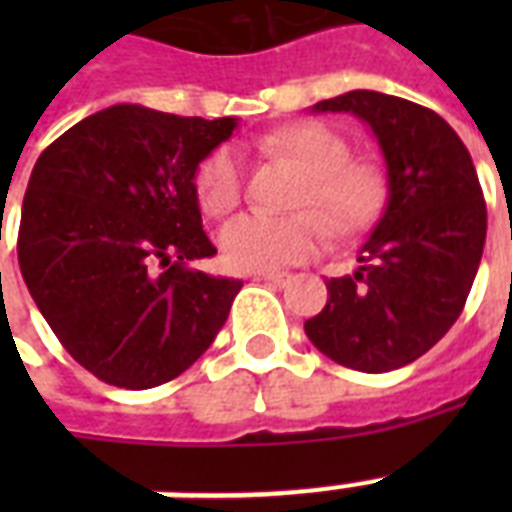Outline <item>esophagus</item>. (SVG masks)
Here are the masks:
<instances>
[{"instance_id":"34e87169","label":"esophagus","mask_w":512,"mask_h":512,"mask_svg":"<svg viewBox=\"0 0 512 512\" xmlns=\"http://www.w3.org/2000/svg\"><path fill=\"white\" fill-rule=\"evenodd\" d=\"M257 279L268 281V284H273V287H289L295 276L287 271H268V273H257Z\"/></svg>"}]
</instances>
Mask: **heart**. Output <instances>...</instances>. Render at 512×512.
I'll return each mask as SVG.
<instances>
[{"mask_svg":"<svg viewBox=\"0 0 512 512\" xmlns=\"http://www.w3.org/2000/svg\"><path fill=\"white\" fill-rule=\"evenodd\" d=\"M260 148L303 172L297 207H316L322 215L303 209L287 217L260 212L233 217L220 233V249L236 271H273L311 260L327 247L328 219L337 233H356L380 212L385 199L382 172L372 162L350 159L348 140L327 124H292L265 135ZM241 188L244 170L231 146L215 148L196 170V196L207 215H228L239 204Z\"/></svg>","mask_w":512,"mask_h":512,"instance_id":"1","label":"heart"}]
</instances>
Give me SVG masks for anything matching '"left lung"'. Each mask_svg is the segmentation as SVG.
I'll return each instance as SVG.
<instances>
[{
    "mask_svg": "<svg viewBox=\"0 0 512 512\" xmlns=\"http://www.w3.org/2000/svg\"><path fill=\"white\" fill-rule=\"evenodd\" d=\"M353 114L388 170V204L358 249V268L327 281V308L305 335L337 364L380 374L412 364L465 308L486 241V204L460 135L425 106L374 90L321 100Z\"/></svg>",
    "mask_w": 512,
    "mask_h": 512,
    "instance_id": "left-lung-1",
    "label": "left lung"
}]
</instances>
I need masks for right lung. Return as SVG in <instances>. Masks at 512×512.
I'll list each match as a JSON object with an SVG mask.
<instances>
[{
	"label": "right lung",
	"mask_w": 512,
	"mask_h": 512,
	"mask_svg": "<svg viewBox=\"0 0 512 512\" xmlns=\"http://www.w3.org/2000/svg\"><path fill=\"white\" fill-rule=\"evenodd\" d=\"M236 124L116 103L36 159L20 273L60 345L98 380L156 388L223 329L241 281L188 263L217 255L201 231L196 170Z\"/></svg>",
	"instance_id": "add662e5"
}]
</instances>
